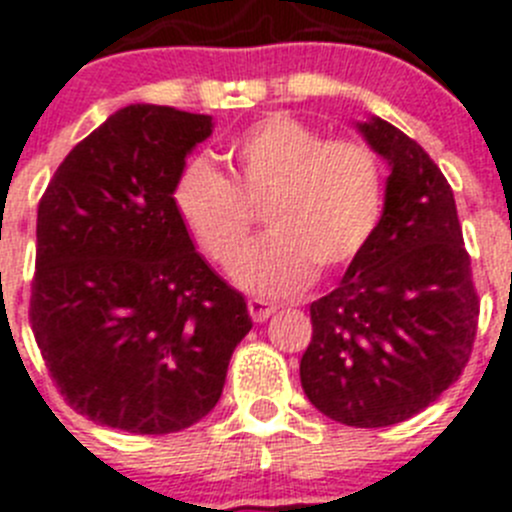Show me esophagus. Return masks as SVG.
<instances>
[{"mask_svg": "<svg viewBox=\"0 0 512 512\" xmlns=\"http://www.w3.org/2000/svg\"><path fill=\"white\" fill-rule=\"evenodd\" d=\"M247 311H250L252 321H257V324H260V321L270 319V316H273L278 308H275L273 303L262 301V298H250V301H247Z\"/></svg>", "mask_w": 512, "mask_h": 512, "instance_id": "esophagus-1", "label": "esophagus"}]
</instances>
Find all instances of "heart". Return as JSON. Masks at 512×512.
I'll return each mask as SVG.
<instances>
[{"label":"heart","mask_w":512,"mask_h":512,"mask_svg":"<svg viewBox=\"0 0 512 512\" xmlns=\"http://www.w3.org/2000/svg\"><path fill=\"white\" fill-rule=\"evenodd\" d=\"M224 160L229 181L206 158L186 163L173 206L196 247L219 265L244 244L249 210L266 206L268 234L229 267L242 290L262 298L298 293L313 273L324 278L352 262L375 232L382 170L370 147L324 142L298 119L273 114L239 132Z\"/></svg>","instance_id":"obj_1"}]
</instances>
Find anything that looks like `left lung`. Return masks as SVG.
Returning <instances> with one entry per match:
<instances>
[{"mask_svg": "<svg viewBox=\"0 0 512 512\" xmlns=\"http://www.w3.org/2000/svg\"><path fill=\"white\" fill-rule=\"evenodd\" d=\"M354 127L388 163L385 201L339 285L311 303L301 385L331 421L380 428L416 416L459 380L480 301L439 165L375 114Z\"/></svg>", "mask_w": 512, "mask_h": 512, "instance_id": "8db88e82", "label": "left lung"}]
</instances>
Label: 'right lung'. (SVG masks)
<instances>
[{"mask_svg": "<svg viewBox=\"0 0 512 512\" xmlns=\"http://www.w3.org/2000/svg\"><path fill=\"white\" fill-rule=\"evenodd\" d=\"M211 132L209 114L130 104L73 147L38 206L32 331L68 403L101 426L173 434L201 421L252 329L173 206Z\"/></svg>", "mask_w": 512, "mask_h": 512, "instance_id": "add662e5", "label": "right lung"}]
</instances>
